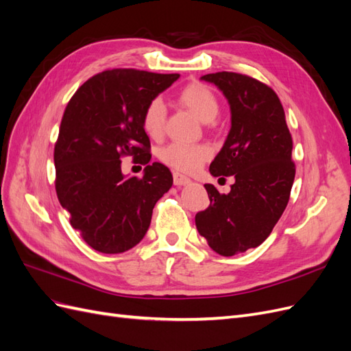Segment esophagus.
<instances>
[{
	"instance_id": "34e87169",
	"label": "esophagus",
	"mask_w": 351,
	"mask_h": 351,
	"mask_svg": "<svg viewBox=\"0 0 351 351\" xmlns=\"http://www.w3.org/2000/svg\"><path fill=\"white\" fill-rule=\"evenodd\" d=\"M173 180H174V184L176 186H186L190 183V178L183 176L182 173H174L173 174Z\"/></svg>"
}]
</instances>
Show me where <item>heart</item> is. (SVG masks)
Returning a JSON list of instances; mask_svg holds the SVG:
<instances>
[{
	"label": "heart",
	"instance_id": "1",
	"mask_svg": "<svg viewBox=\"0 0 351 351\" xmlns=\"http://www.w3.org/2000/svg\"><path fill=\"white\" fill-rule=\"evenodd\" d=\"M177 101L192 111L200 121L210 123L219 112L217 95L204 83H189L178 92ZM142 127L151 139H161L165 130V107L159 99L146 105L142 115ZM212 156V149L206 143H169L159 151V159L178 171L192 173Z\"/></svg>",
	"mask_w": 351,
	"mask_h": 351
}]
</instances>
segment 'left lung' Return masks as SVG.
I'll return each mask as SVG.
<instances>
[{
	"instance_id": "obj_1",
	"label": "left lung",
	"mask_w": 351,
	"mask_h": 351,
	"mask_svg": "<svg viewBox=\"0 0 351 351\" xmlns=\"http://www.w3.org/2000/svg\"><path fill=\"white\" fill-rule=\"evenodd\" d=\"M224 93L231 129L210 162L214 177L234 176L228 195L205 184L210 205L196 214V228L222 256L258 247L271 234L289 204L295 167L293 139L280 98L246 74L219 71L200 77Z\"/></svg>"
}]
</instances>
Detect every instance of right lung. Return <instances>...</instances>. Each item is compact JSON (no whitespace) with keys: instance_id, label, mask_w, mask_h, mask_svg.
<instances>
[{"instance_id":"1","label":"right lung","mask_w":351,"mask_h":351,"mask_svg":"<svg viewBox=\"0 0 351 351\" xmlns=\"http://www.w3.org/2000/svg\"><path fill=\"white\" fill-rule=\"evenodd\" d=\"M180 77L112 69L84 82L69 101L54 147L56 190L70 224L101 253H123L139 243L156 202L173 176L151 161L142 127L146 105ZM146 165L142 179L124 178L121 158Z\"/></svg>"}]
</instances>
